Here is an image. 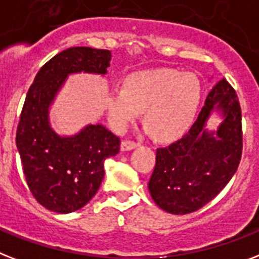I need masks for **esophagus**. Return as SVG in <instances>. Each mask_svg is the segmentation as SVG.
<instances>
[{"label":"esophagus","instance_id":"obj_1","mask_svg":"<svg viewBox=\"0 0 259 259\" xmlns=\"http://www.w3.org/2000/svg\"><path fill=\"white\" fill-rule=\"evenodd\" d=\"M137 142H134V141L132 140H126L123 141L122 145H121V148H122V150H132V149L137 148Z\"/></svg>","mask_w":259,"mask_h":259}]
</instances>
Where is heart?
Instances as JSON below:
<instances>
[{
    "label": "heart",
    "instance_id": "heart-1",
    "mask_svg": "<svg viewBox=\"0 0 259 259\" xmlns=\"http://www.w3.org/2000/svg\"><path fill=\"white\" fill-rule=\"evenodd\" d=\"M201 101L198 78L176 69H154L127 75L123 88L106 94L110 125L125 132L145 110V121L158 140L180 137L193 123Z\"/></svg>",
    "mask_w": 259,
    "mask_h": 259
}]
</instances>
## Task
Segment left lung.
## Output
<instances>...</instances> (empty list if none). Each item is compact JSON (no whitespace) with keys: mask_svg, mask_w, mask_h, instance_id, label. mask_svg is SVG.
I'll use <instances>...</instances> for the list:
<instances>
[{"mask_svg":"<svg viewBox=\"0 0 259 259\" xmlns=\"http://www.w3.org/2000/svg\"><path fill=\"white\" fill-rule=\"evenodd\" d=\"M214 108L224 115L217 137L205 129ZM242 146L238 97L224 78L211 89L189 133L166 148L157 149L149 181L154 202L171 214H189L203 207L232 180L242 157Z\"/></svg>","mask_w":259,"mask_h":259,"instance_id":"1","label":"left lung"}]
</instances>
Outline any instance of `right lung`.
<instances>
[{"mask_svg":"<svg viewBox=\"0 0 259 259\" xmlns=\"http://www.w3.org/2000/svg\"><path fill=\"white\" fill-rule=\"evenodd\" d=\"M110 52L85 46L54 56L35 75L25 98L16 142L26 184L48 210L71 213L93 198L104 180V162L118 154L121 140L102 125H89L73 137H60L48 121V109L70 73L105 74Z\"/></svg>","mask_w":259,"mask_h":259,"instance_id":"right-lung-1","label":"right lung"}]
</instances>
